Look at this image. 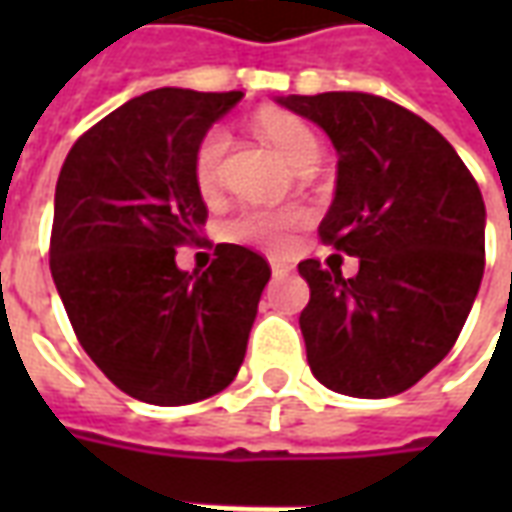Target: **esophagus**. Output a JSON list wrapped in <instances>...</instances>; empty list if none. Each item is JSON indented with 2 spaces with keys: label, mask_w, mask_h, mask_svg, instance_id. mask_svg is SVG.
Returning a JSON list of instances; mask_svg holds the SVG:
<instances>
[{
  "label": "esophagus",
  "mask_w": 512,
  "mask_h": 512,
  "mask_svg": "<svg viewBox=\"0 0 512 512\" xmlns=\"http://www.w3.org/2000/svg\"><path fill=\"white\" fill-rule=\"evenodd\" d=\"M290 271H293V266L285 263V260H271V274H274V277H285Z\"/></svg>",
  "instance_id": "34e87169"
}]
</instances>
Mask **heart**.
I'll return each mask as SVG.
<instances>
[{"label":"heart","mask_w":512,"mask_h":512,"mask_svg":"<svg viewBox=\"0 0 512 512\" xmlns=\"http://www.w3.org/2000/svg\"><path fill=\"white\" fill-rule=\"evenodd\" d=\"M255 131L268 145L285 158L290 169H301L304 164H315L318 158V142L310 126L290 112L282 109H263L255 117ZM230 145V134L224 128H211L202 136L200 145L194 150V180L205 194L216 189L222 158ZM304 224L301 211H268V208H249L241 211L235 219L227 222L224 235L235 244L257 246L266 252H285L293 244V233Z\"/></svg>","instance_id":"1"}]
</instances>
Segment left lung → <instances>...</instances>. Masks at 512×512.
Listing matches in <instances>:
<instances>
[{
    "mask_svg": "<svg viewBox=\"0 0 512 512\" xmlns=\"http://www.w3.org/2000/svg\"><path fill=\"white\" fill-rule=\"evenodd\" d=\"M326 131L337 189L321 238L359 257L345 279L301 260L299 318L312 376L348 397L400 395L458 340L485 268V202L455 147L422 117L367 93L279 95Z\"/></svg>",
    "mask_w": 512,
    "mask_h": 512,
    "instance_id": "obj_1",
    "label": "left lung"
}]
</instances>
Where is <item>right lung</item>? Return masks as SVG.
I'll return each mask as SVG.
<instances>
[{"instance_id":"add662e5","label":"right lung","mask_w":512,"mask_h":512,"mask_svg":"<svg viewBox=\"0 0 512 512\" xmlns=\"http://www.w3.org/2000/svg\"><path fill=\"white\" fill-rule=\"evenodd\" d=\"M244 93L161 87L95 123L54 191L51 277L79 343L109 381L153 406H186L230 386L271 279L263 257L216 246L180 271L208 208L194 150Z\"/></svg>"}]
</instances>
